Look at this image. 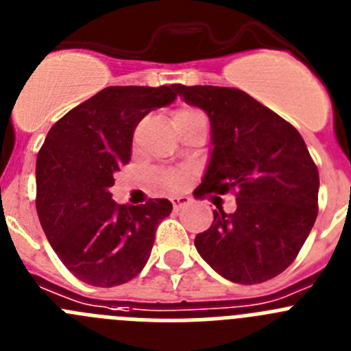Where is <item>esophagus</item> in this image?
Segmentation results:
<instances>
[{"label": "esophagus", "mask_w": 351, "mask_h": 351, "mask_svg": "<svg viewBox=\"0 0 351 351\" xmlns=\"http://www.w3.org/2000/svg\"><path fill=\"white\" fill-rule=\"evenodd\" d=\"M170 202H172L173 210H179V208L186 207V205L189 204V198L188 197H173V198H170Z\"/></svg>", "instance_id": "esophagus-1"}]
</instances>
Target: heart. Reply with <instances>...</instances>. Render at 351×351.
<instances>
[{"mask_svg": "<svg viewBox=\"0 0 351 351\" xmlns=\"http://www.w3.org/2000/svg\"><path fill=\"white\" fill-rule=\"evenodd\" d=\"M193 112H198L195 109H179L176 114L182 117V114H193ZM158 182L167 189H179L182 184H184V172L181 170H165V172H160L158 173Z\"/></svg>", "mask_w": 351, "mask_h": 351, "instance_id": "b5f03b06", "label": "heart"}]
</instances>
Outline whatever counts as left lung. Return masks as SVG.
Listing matches in <instances>:
<instances>
[{"label":"left lung","mask_w":351,"mask_h":351,"mask_svg":"<svg viewBox=\"0 0 351 351\" xmlns=\"http://www.w3.org/2000/svg\"><path fill=\"white\" fill-rule=\"evenodd\" d=\"M210 118V163L195 198L233 193L195 245L221 276L261 284L292 265L318 214V169L289 121L240 88L176 85Z\"/></svg>","instance_id":"8db88e82"}]
</instances>
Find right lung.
I'll return each mask as SVG.
<instances>
[{
	"instance_id": "obj_1",
	"label": "right lung",
	"mask_w": 351,
	"mask_h": 351,
	"mask_svg": "<svg viewBox=\"0 0 351 351\" xmlns=\"http://www.w3.org/2000/svg\"><path fill=\"white\" fill-rule=\"evenodd\" d=\"M176 97V85L108 86L48 132L36 160L38 217L62 265L85 284H125L149 259L172 204L149 198L136 207L118 205L109 188L130 162L139 121Z\"/></svg>"
}]
</instances>
